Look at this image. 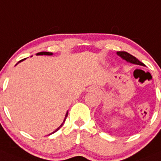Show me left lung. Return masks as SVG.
<instances>
[{
    "instance_id": "1",
    "label": "left lung",
    "mask_w": 161,
    "mask_h": 161,
    "mask_svg": "<svg viewBox=\"0 0 161 161\" xmlns=\"http://www.w3.org/2000/svg\"><path fill=\"white\" fill-rule=\"evenodd\" d=\"M117 54L119 55V57H121L123 60L126 61L129 63H132L134 64V65H142V66H145L142 62H141L140 61L138 60L137 58H136L135 57L131 55L130 53H127V52L125 51H118Z\"/></svg>"
}]
</instances>
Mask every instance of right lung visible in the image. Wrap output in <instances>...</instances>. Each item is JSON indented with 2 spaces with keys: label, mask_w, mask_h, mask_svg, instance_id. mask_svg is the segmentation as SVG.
Segmentation results:
<instances>
[{
  "label": "right lung",
  "mask_w": 161,
  "mask_h": 161,
  "mask_svg": "<svg viewBox=\"0 0 161 161\" xmlns=\"http://www.w3.org/2000/svg\"><path fill=\"white\" fill-rule=\"evenodd\" d=\"M36 55H48V56H51V55H53V53H50V52H45V51H42V52H39V53H36ZM25 59H26V58H24V59H22V60H20V61H19V62H18V63H19V62H23V61H24V60H25ZM18 63H17V64H18ZM17 64H16V65H17ZM67 116H68V111H67V112H66V114H65V119H64V121H63V122H62V123L60 125H59V127L58 128V129H57L56 130H54V131H53V132H52L51 134H49V135H50V134H53V133H55V132H56V131H58V130L59 129H60L61 127H62V125H63L64 122H65V119H66V117H67Z\"/></svg>",
  "instance_id": "right-lung-1"
}]
</instances>
